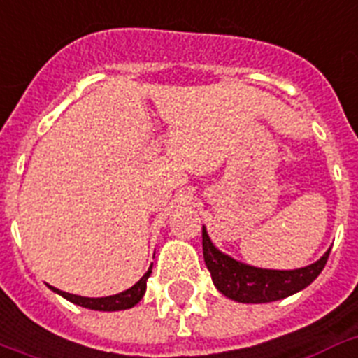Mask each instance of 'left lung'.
Listing matches in <instances>:
<instances>
[{"label": "left lung", "instance_id": "1", "mask_svg": "<svg viewBox=\"0 0 358 358\" xmlns=\"http://www.w3.org/2000/svg\"><path fill=\"white\" fill-rule=\"evenodd\" d=\"M202 248L203 260L216 289L227 299L242 304H267L295 295L320 275L331 251L329 248L317 262L299 269H264L238 262L229 255L222 253L207 235L206 225L202 227Z\"/></svg>", "mask_w": 358, "mask_h": 358}]
</instances>
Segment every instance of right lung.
Returning <instances> with one entry per match:
<instances>
[{
    "label": "right lung",
    "mask_w": 358,
    "mask_h": 358,
    "mask_svg": "<svg viewBox=\"0 0 358 358\" xmlns=\"http://www.w3.org/2000/svg\"><path fill=\"white\" fill-rule=\"evenodd\" d=\"M151 273H152V264L151 267L147 269L145 275H143L133 287L122 291V293H118V295L100 296V299L72 295V293H65V291H59L52 286L49 287L54 291V293H58V295H62L63 299H67L69 302H72V304H76V306H82V308L94 309V311H122V309L134 308V306L142 300V296L145 295V289H147V278L151 276Z\"/></svg>",
    "instance_id": "obj_1"
}]
</instances>
